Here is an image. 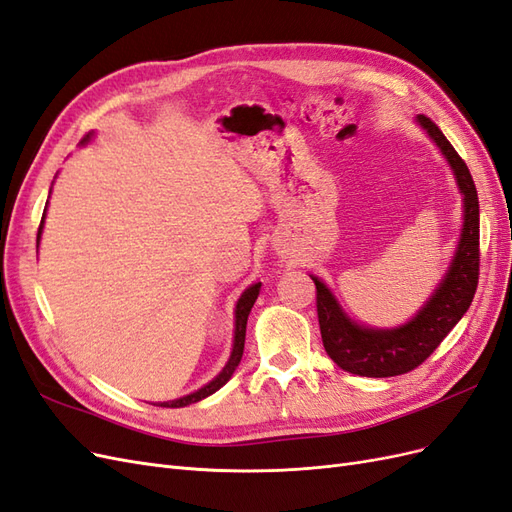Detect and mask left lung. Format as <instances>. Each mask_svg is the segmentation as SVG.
I'll use <instances>...</instances> for the list:
<instances>
[{"instance_id":"obj_1","label":"left lung","mask_w":512,"mask_h":512,"mask_svg":"<svg viewBox=\"0 0 512 512\" xmlns=\"http://www.w3.org/2000/svg\"><path fill=\"white\" fill-rule=\"evenodd\" d=\"M416 123L442 151L463 196V226L457 250L436 290L406 324L395 329H374L352 320L331 288L312 275L324 350L337 367L365 378H391L408 374L421 365L468 312L478 286L480 220L476 185L466 162L459 158L436 123L425 115H418Z\"/></svg>"}]
</instances>
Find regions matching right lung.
I'll list each match as a JSON object with an SVG mask.
<instances>
[{
  "label": "right lung",
  "mask_w": 512,
  "mask_h": 512,
  "mask_svg": "<svg viewBox=\"0 0 512 512\" xmlns=\"http://www.w3.org/2000/svg\"><path fill=\"white\" fill-rule=\"evenodd\" d=\"M91 136H94V132H89L81 145H87L91 141ZM46 205H49V200H46ZM44 218H46V207H44V213H42V222H40V228H38V245H40V237H42V228H44ZM260 294V282L247 286L243 290V294L237 301V307H235V339H232V352H230V359L228 363L224 365V369L220 371L218 376H215L211 382H207L203 389H198L190 395H183L179 399H173V401H160V404L156 406H162V408H183V406H190V404H196V401L205 399L209 395H213L215 391H220L222 386L232 378V374H235V369L239 367L241 363V356H243V346H245V327H247V316H250L252 307L258 299Z\"/></svg>",
  "instance_id": "add662e5"
}]
</instances>
